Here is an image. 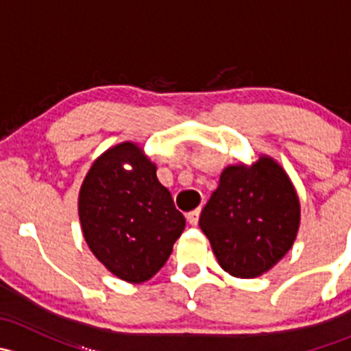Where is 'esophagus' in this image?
I'll return each instance as SVG.
<instances>
[{"label":"esophagus","mask_w":351,"mask_h":351,"mask_svg":"<svg viewBox=\"0 0 351 351\" xmlns=\"http://www.w3.org/2000/svg\"><path fill=\"white\" fill-rule=\"evenodd\" d=\"M198 217H200V208H195V210H192L186 214V221H189L192 226L198 224Z\"/></svg>","instance_id":"34e87169"}]
</instances>
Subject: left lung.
Wrapping results in <instances>:
<instances>
[{"mask_svg":"<svg viewBox=\"0 0 351 351\" xmlns=\"http://www.w3.org/2000/svg\"><path fill=\"white\" fill-rule=\"evenodd\" d=\"M300 205L280 165L268 156L251 168L228 166L200 214V229L232 277L270 270L295 241Z\"/></svg>","mask_w":351,"mask_h":351,"instance_id":"obj_1","label":"left lung"}]
</instances>
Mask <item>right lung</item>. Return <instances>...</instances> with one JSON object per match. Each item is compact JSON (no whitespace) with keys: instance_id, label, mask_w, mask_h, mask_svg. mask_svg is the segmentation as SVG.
<instances>
[{"instance_id":"obj_1","label":"right lung","mask_w":351,"mask_h":351,"mask_svg":"<svg viewBox=\"0 0 351 351\" xmlns=\"http://www.w3.org/2000/svg\"><path fill=\"white\" fill-rule=\"evenodd\" d=\"M77 208L90 250L130 284L154 277L185 229V217L159 183L156 165L132 143L110 147L93 162Z\"/></svg>"}]
</instances>
